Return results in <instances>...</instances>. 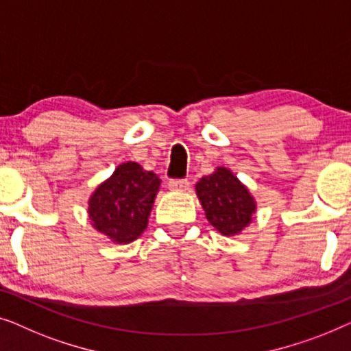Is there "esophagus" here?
Listing matches in <instances>:
<instances>
[{"mask_svg": "<svg viewBox=\"0 0 351 351\" xmlns=\"http://www.w3.org/2000/svg\"><path fill=\"white\" fill-rule=\"evenodd\" d=\"M169 187H170V191H175V192L187 191L189 189V181L187 180H170Z\"/></svg>", "mask_w": 351, "mask_h": 351, "instance_id": "34e87169", "label": "esophagus"}]
</instances>
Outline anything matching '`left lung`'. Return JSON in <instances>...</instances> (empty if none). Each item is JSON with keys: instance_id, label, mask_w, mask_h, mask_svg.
<instances>
[{"instance_id": "1", "label": "left lung", "mask_w": 351, "mask_h": 351, "mask_svg": "<svg viewBox=\"0 0 351 351\" xmlns=\"http://www.w3.org/2000/svg\"><path fill=\"white\" fill-rule=\"evenodd\" d=\"M206 219L223 235H237L253 221L256 202L230 170L218 167L195 186Z\"/></svg>"}]
</instances>
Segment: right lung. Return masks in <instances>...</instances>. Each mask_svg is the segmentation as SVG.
Here are the masks:
<instances>
[{
	"mask_svg": "<svg viewBox=\"0 0 351 351\" xmlns=\"http://www.w3.org/2000/svg\"><path fill=\"white\" fill-rule=\"evenodd\" d=\"M159 186L157 175L136 162L119 165L88 200L93 227L116 243L136 240L146 229Z\"/></svg>",
	"mask_w": 351,
	"mask_h": 351,
	"instance_id": "add662e5",
	"label": "right lung"
}]
</instances>
